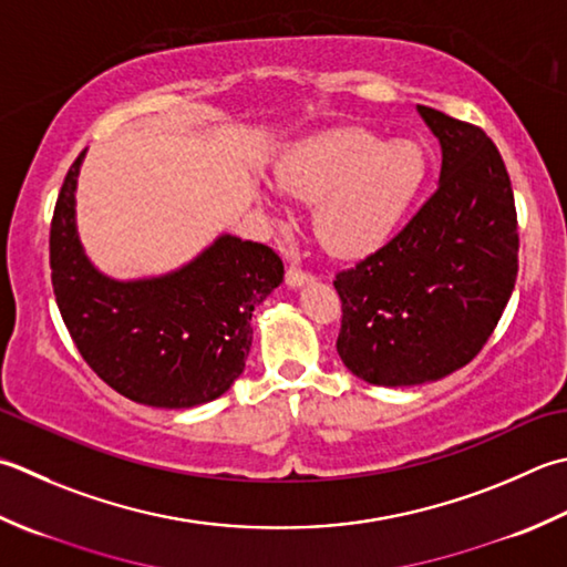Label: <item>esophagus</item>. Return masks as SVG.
Masks as SVG:
<instances>
[{"label": "esophagus", "instance_id": "esophagus-1", "mask_svg": "<svg viewBox=\"0 0 567 567\" xmlns=\"http://www.w3.org/2000/svg\"><path fill=\"white\" fill-rule=\"evenodd\" d=\"M312 280H315V275L305 272L302 268H297V265H292V268H287V272H285L287 287H302L307 282H312Z\"/></svg>", "mask_w": 567, "mask_h": 567}]
</instances>
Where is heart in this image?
Here are the masks:
<instances>
[{
	"instance_id": "1",
	"label": "heart",
	"mask_w": 567,
	"mask_h": 567,
	"mask_svg": "<svg viewBox=\"0 0 567 567\" xmlns=\"http://www.w3.org/2000/svg\"><path fill=\"white\" fill-rule=\"evenodd\" d=\"M427 162L415 142H385L365 127H339L299 142L277 164V186L315 204L312 228L339 258L381 250L423 188ZM272 214L282 206L265 196Z\"/></svg>"
}]
</instances>
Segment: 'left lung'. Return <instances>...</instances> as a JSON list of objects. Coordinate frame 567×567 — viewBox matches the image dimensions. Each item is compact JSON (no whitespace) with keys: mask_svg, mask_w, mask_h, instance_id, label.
Segmentation results:
<instances>
[{"mask_svg":"<svg viewBox=\"0 0 567 567\" xmlns=\"http://www.w3.org/2000/svg\"><path fill=\"white\" fill-rule=\"evenodd\" d=\"M440 140V184L410 224L337 275V351L385 388L445 379L482 351L518 272L512 179L486 132L417 105Z\"/></svg>","mask_w":567,"mask_h":567,"instance_id":"8db88e82","label":"left lung"}]
</instances>
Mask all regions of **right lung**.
<instances>
[{
	"mask_svg": "<svg viewBox=\"0 0 567 567\" xmlns=\"http://www.w3.org/2000/svg\"><path fill=\"white\" fill-rule=\"evenodd\" d=\"M83 159L85 150L65 174L49 240L55 305L78 351L135 403L184 410L216 401L246 369L252 309L282 282V260L262 243L220 233L172 272H100L75 226Z\"/></svg>",
	"mask_w": 567,
	"mask_h": 567,
	"instance_id": "obj_1",
	"label": "right lung"
}]
</instances>
